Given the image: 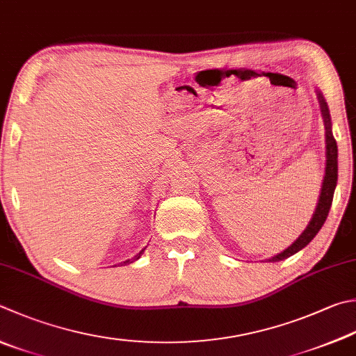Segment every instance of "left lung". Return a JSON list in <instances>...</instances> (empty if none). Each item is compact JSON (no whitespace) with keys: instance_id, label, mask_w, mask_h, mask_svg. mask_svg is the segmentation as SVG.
<instances>
[{"instance_id":"8db88e82","label":"left lung","mask_w":356,"mask_h":356,"mask_svg":"<svg viewBox=\"0 0 356 356\" xmlns=\"http://www.w3.org/2000/svg\"><path fill=\"white\" fill-rule=\"evenodd\" d=\"M316 96L319 100V106H321V115H323L324 119V125H325V155H327V163H325V177H324V183H323V189H321V195L319 201L316 206V211L313 213V218L310 223H308L307 229L300 234V237L294 241V243L286 248L284 252L277 254L270 261H279L284 260L286 257L293 256L298 251L305 248L310 241L314 238V236L319 232L321 227L325 223L328 211H330L332 201H333V193H334V187H337V181H338V145L337 140L333 138L332 133V122H330V113H328L327 104L321 95L319 91H316Z\"/></svg>"}]
</instances>
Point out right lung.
<instances>
[{
  "mask_svg": "<svg viewBox=\"0 0 356 356\" xmlns=\"http://www.w3.org/2000/svg\"><path fill=\"white\" fill-rule=\"evenodd\" d=\"M143 252H144V250H143V251H140V252L138 254V256H135V257H133V259H130V260H125V261H124V264L127 265V264H131V261H135V260H138V259H139L140 256H143ZM124 264H122V265H124Z\"/></svg>",
  "mask_w": 356,
  "mask_h": 356,
  "instance_id": "right-lung-1",
  "label": "right lung"
}]
</instances>
